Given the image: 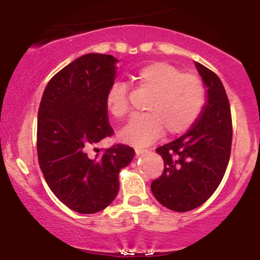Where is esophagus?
<instances>
[{"label": "esophagus", "mask_w": 260, "mask_h": 260, "mask_svg": "<svg viewBox=\"0 0 260 260\" xmlns=\"http://www.w3.org/2000/svg\"><path fill=\"white\" fill-rule=\"evenodd\" d=\"M149 150L148 149H143V148H136V155L137 156H141V155H143V154H147Z\"/></svg>", "instance_id": "1"}]
</instances>
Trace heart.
I'll use <instances>...</instances> for the list:
<instances>
[{
	"instance_id": "1",
	"label": "heart",
	"mask_w": 260,
	"mask_h": 260,
	"mask_svg": "<svg viewBox=\"0 0 260 260\" xmlns=\"http://www.w3.org/2000/svg\"><path fill=\"white\" fill-rule=\"evenodd\" d=\"M137 86L150 93L145 103L147 113L134 117L120 133L125 143L150 144L167 131L169 136L187 133L197 123L206 104V87L195 74L184 73L168 62L148 63L137 71ZM106 108L117 119L130 112L127 88L122 83L113 84L106 93Z\"/></svg>"
}]
</instances>
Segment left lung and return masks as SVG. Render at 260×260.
I'll use <instances>...</instances> for the list:
<instances>
[{"label": "left lung", "mask_w": 260, "mask_h": 260, "mask_svg": "<svg viewBox=\"0 0 260 260\" xmlns=\"http://www.w3.org/2000/svg\"><path fill=\"white\" fill-rule=\"evenodd\" d=\"M195 66L207 86V104L187 134L156 149L165 169L151 182L156 200L175 212L191 211L212 197L225 175L232 147L231 106L221 80L201 63Z\"/></svg>", "instance_id": "obj_1"}]
</instances>
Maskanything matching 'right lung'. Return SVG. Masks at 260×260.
<instances>
[{
    "mask_svg": "<svg viewBox=\"0 0 260 260\" xmlns=\"http://www.w3.org/2000/svg\"><path fill=\"white\" fill-rule=\"evenodd\" d=\"M117 61L109 54L80 56L48 81L39 106L41 172L55 197L81 214L101 212L115 200L120 169L135 156L134 149L122 143L102 151L94 148L115 134L105 98Z\"/></svg>",
    "mask_w": 260,
    "mask_h": 260,
    "instance_id": "add662e5",
    "label": "right lung"
}]
</instances>
